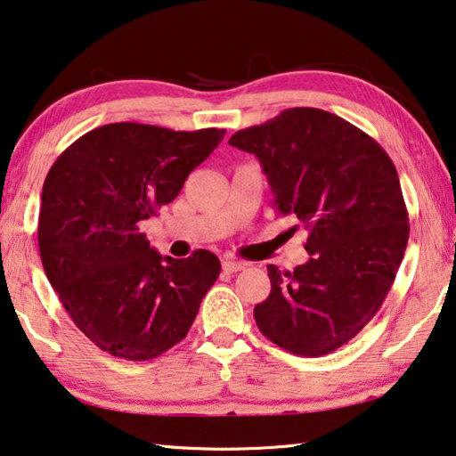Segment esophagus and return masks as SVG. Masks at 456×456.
<instances>
[{
    "instance_id": "34e87169",
    "label": "esophagus",
    "mask_w": 456,
    "mask_h": 456,
    "mask_svg": "<svg viewBox=\"0 0 456 456\" xmlns=\"http://www.w3.org/2000/svg\"><path fill=\"white\" fill-rule=\"evenodd\" d=\"M221 265H223V272L227 273H237L245 267V264H241V261H233V259H225Z\"/></svg>"
}]
</instances>
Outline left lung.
<instances>
[{
  "label": "left lung",
  "instance_id": "1",
  "mask_svg": "<svg viewBox=\"0 0 456 456\" xmlns=\"http://www.w3.org/2000/svg\"><path fill=\"white\" fill-rule=\"evenodd\" d=\"M229 144L256 154L275 211L307 229L304 265H267L257 328L297 356L338 350L380 310L403 264L411 227L396 167L372 136L320 108H288Z\"/></svg>",
  "mask_w": 456,
  "mask_h": 456
}]
</instances>
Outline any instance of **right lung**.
Masks as SVG:
<instances>
[{
  "instance_id": "obj_1",
  "label": "right lung",
  "mask_w": 456,
  "mask_h": 456,
  "mask_svg": "<svg viewBox=\"0 0 456 456\" xmlns=\"http://www.w3.org/2000/svg\"><path fill=\"white\" fill-rule=\"evenodd\" d=\"M223 136V128L114 122L80 136L52 165L37 223L42 265L100 350L142 362L187 336L219 277V257L207 249L163 257L138 225L176 199Z\"/></svg>"
}]
</instances>
